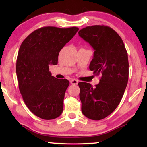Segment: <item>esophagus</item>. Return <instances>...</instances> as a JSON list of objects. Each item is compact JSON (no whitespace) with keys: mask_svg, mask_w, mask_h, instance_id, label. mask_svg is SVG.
I'll return each instance as SVG.
<instances>
[{"mask_svg":"<svg viewBox=\"0 0 147 147\" xmlns=\"http://www.w3.org/2000/svg\"><path fill=\"white\" fill-rule=\"evenodd\" d=\"M70 82L71 84H73V85H77L78 83V81L75 79H72V80H71Z\"/></svg>","mask_w":147,"mask_h":147,"instance_id":"1","label":"esophagus"}]
</instances>
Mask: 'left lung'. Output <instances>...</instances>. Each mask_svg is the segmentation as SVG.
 <instances>
[{"label":"left lung","instance_id":"left-lung-1","mask_svg":"<svg viewBox=\"0 0 147 147\" xmlns=\"http://www.w3.org/2000/svg\"><path fill=\"white\" fill-rule=\"evenodd\" d=\"M78 34L94 50L89 69L101 75L94 87L78 83L82 111L92 120H101L115 110L123 98L128 80V53L121 37L109 26H87Z\"/></svg>","mask_w":147,"mask_h":147}]
</instances>
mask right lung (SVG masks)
<instances>
[{"label":"right lung","instance_id":"right-lung-1","mask_svg":"<svg viewBox=\"0 0 147 147\" xmlns=\"http://www.w3.org/2000/svg\"><path fill=\"white\" fill-rule=\"evenodd\" d=\"M78 30L75 26L41 27L21 45L16 62L19 91L26 106L39 118L51 120L63 111L69 82L52 76L49 65L58 64L59 52Z\"/></svg>","mask_w":147,"mask_h":147}]
</instances>
